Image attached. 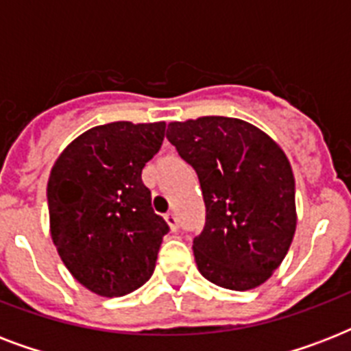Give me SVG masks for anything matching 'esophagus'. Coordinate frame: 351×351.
Wrapping results in <instances>:
<instances>
[{
	"label": "esophagus",
	"mask_w": 351,
	"mask_h": 351,
	"mask_svg": "<svg viewBox=\"0 0 351 351\" xmlns=\"http://www.w3.org/2000/svg\"><path fill=\"white\" fill-rule=\"evenodd\" d=\"M165 222H167V226H169V228H171V231L178 230V219H176L175 213H167V215H165Z\"/></svg>",
	"instance_id": "obj_1"
}]
</instances>
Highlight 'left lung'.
<instances>
[{"mask_svg": "<svg viewBox=\"0 0 351 351\" xmlns=\"http://www.w3.org/2000/svg\"><path fill=\"white\" fill-rule=\"evenodd\" d=\"M167 140L202 187L206 226L193 240L198 271L234 291L266 282L297 226L293 171L282 149L258 127L228 117L171 121Z\"/></svg>", "mask_w": 351, "mask_h": 351, "instance_id": "8db88e82", "label": "left lung"}]
</instances>
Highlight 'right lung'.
<instances>
[{
	"label": "right lung",
	"instance_id": "1",
	"mask_svg": "<svg viewBox=\"0 0 351 351\" xmlns=\"http://www.w3.org/2000/svg\"><path fill=\"white\" fill-rule=\"evenodd\" d=\"M165 123L93 127L52 165L51 237L73 277L93 293L121 297L147 282L169 226L151 208L142 169L158 153Z\"/></svg>",
	"mask_w": 351,
	"mask_h": 351
}]
</instances>
